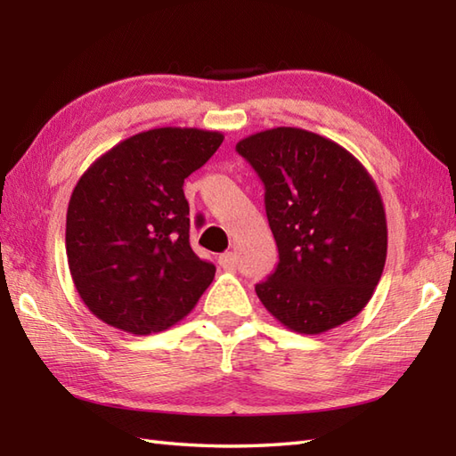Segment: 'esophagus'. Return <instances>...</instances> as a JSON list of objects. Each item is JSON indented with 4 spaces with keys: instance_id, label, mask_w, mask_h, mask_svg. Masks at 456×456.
Wrapping results in <instances>:
<instances>
[{
    "instance_id": "obj_1",
    "label": "esophagus",
    "mask_w": 456,
    "mask_h": 456,
    "mask_svg": "<svg viewBox=\"0 0 456 456\" xmlns=\"http://www.w3.org/2000/svg\"><path fill=\"white\" fill-rule=\"evenodd\" d=\"M219 266L223 270H229V273H233V270L237 268V255L235 253L219 255Z\"/></svg>"
}]
</instances>
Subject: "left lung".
I'll return each mask as SVG.
<instances>
[{
    "label": "left lung",
    "instance_id": "8db88e82",
    "mask_svg": "<svg viewBox=\"0 0 456 456\" xmlns=\"http://www.w3.org/2000/svg\"><path fill=\"white\" fill-rule=\"evenodd\" d=\"M265 183L280 263L256 284L263 305L296 333L319 335L356 317L380 282L388 227L366 168L322 134L276 127L237 142Z\"/></svg>",
    "mask_w": 456,
    "mask_h": 456
}]
</instances>
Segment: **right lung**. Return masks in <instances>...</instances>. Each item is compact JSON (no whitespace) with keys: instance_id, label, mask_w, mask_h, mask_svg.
<instances>
[{"instance_id":"add662e5","label":"right lung","mask_w":456,"mask_h":456,"mask_svg":"<svg viewBox=\"0 0 456 456\" xmlns=\"http://www.w3.org/2000/svg\"><path fill=\"white\" fill-rule=\"evenodd\" d=\"M221 142L219 131H142L82 174L66 211V256L82 302L103 323L133 335L164 331L213 282L216 266L190 247L183 180Z\"/></svg>"}]
</instances>
